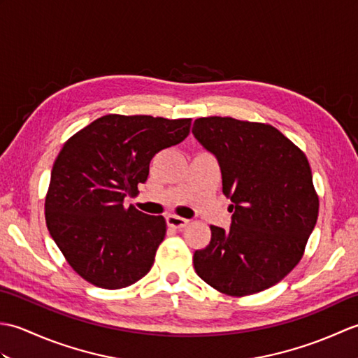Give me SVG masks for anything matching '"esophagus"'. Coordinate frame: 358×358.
I'll list each match as a JSON object with an SVG mask.
<instances>
[{
	"label": "esophagus",
	"mask_w": 358,
	"mask_h": 358,
	"mask_svg": "<svg viewBox=\"0 0 358 358\" xmlns=\"http://www.w3.org/2000/svg\"><path fill=\"white\" fill-rule=\"evenodd\" d=\"M166 222H167V226H169V227H175V229H183L185 226H187L189 220L181 218L178 215H169L166 218Z\"/></svg>",
	"instance_id": "esophagus-1"
}]
</instances>
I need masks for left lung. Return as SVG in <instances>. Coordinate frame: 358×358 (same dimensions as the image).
<instances>
[{
  "label": "left lung",
  "mask_w": 358,
  "mask_h": 358,
  "mask_svg": "<svg viewBox=\"0 0 358 358\" xmlns=\"http://www.w3.org/2000/svg\"><path fill=\"white\" fill-rule=\"evenodd\" d=\"M192 134L218 159L234 212L227 231L210 226V243L194 254L195 272L227 295L262 292L301 260L317 223L308 158L271 124L206 117Z\"/></svg>",
  "instance_id": "8db88e82"
}]
</instances>
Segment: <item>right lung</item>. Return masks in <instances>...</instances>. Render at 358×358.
<instances>
[{
    "label": "right lung",
    "instance_id": "obj_1",
    "mask_svg": "<svg viewBox=\"0 0 358 358\" xmlns=\"http://www.w3.org/2000/svg\"><path fill=\"white\" fill-rule=\"evenodd\" d=\"M191 121L110 113L64 143L50 173L45 223L89 283L121 289L150 271L166 220L126 208L124 199L138 194L155 154L186 138Z\"/></svg>",
    "mask_w": 358,
    "mask_h": 358
}]
</instances>
